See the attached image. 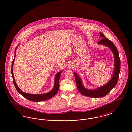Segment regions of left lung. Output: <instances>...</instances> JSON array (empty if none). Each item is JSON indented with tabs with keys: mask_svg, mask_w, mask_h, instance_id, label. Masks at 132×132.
Instances as JSON below:
<instances>
[{
	"mask_svg": "<svg viewBox=\"0 0 132 132\" xmlns=\"http://www.w3.org/2000/svg\"><path fill=\"white\" fill-rule=\"evenodd\" d=\"M100 36L103 39L98 42L99 45H102L109 47L113 53L114 56V71L111 79L105 85L97 88L95 89H88L84 86L82 80L76 73L74 72L76 82L78 89L79 92L86 96L91 98H100L107 95L116 85L120 70V60L119 53L116 46L111 41L109 40L101 32Z\"/></svg>",
	"mask_w": 132,
	"mask_h": 132,
	"instance_id": "left-lung-1",
	"label": "left lung"
}]
</instances>
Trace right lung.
Segmentation results:
<instances>
[{"label": "right lung", "mask_w": 132, "mask_h": 132, "mask_svg": "<svg viewBox=\"0 0 132 132\" xmlns=\"http://www.w3.org/2000/svg\"><path fill=\"white\" fill-rule=\"evenodd\" d=\"M17 47H16V49H15V56H14V58L13 61L12 63L11 73H12V77H13L14 84L15 85V86L16 87V89L18 91V92L27 99H28L29 100L31 101H34V102H41V101H43L52 98L53 97H54L55 95L56 94V93L58 92L59 87V79H60V75L61 74V73L63 72V71H62L60 72H58L55 75V78H54L53 88L51 91H50V92H48L47 93H44V94H28V93H25V92L22 91L19 88L18 85H16V83L15 79V78H14V74H13V66L14 62L15 61V57H16V50L17 49Z\"/></svg>", "instance_id": "1"}]
</instances>
